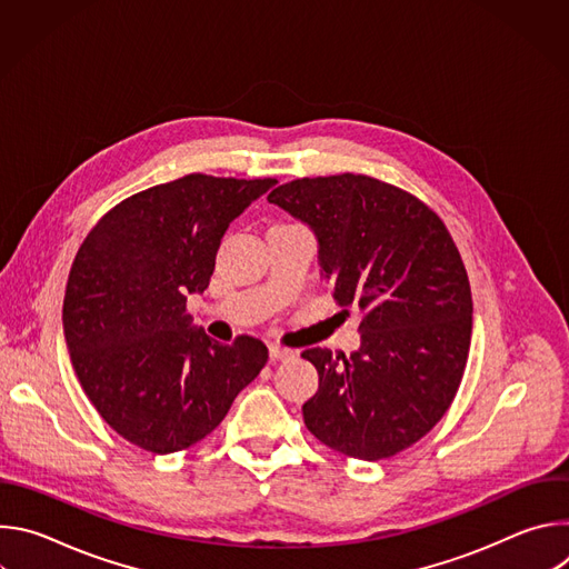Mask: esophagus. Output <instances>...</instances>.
<instances>
[{"instance_id":"obj_1","label":"esophagus","mask_w":569,"mask_h":569,"mask_svg":"<svg viewBox=\"0 0 569 569\" xmlns=\"http://www.w3.org/2000/svg\"><path fill=\"white\" fill-rule=\"evenodd\" d=\"M292 356V351L290 349H283V347H270V358L272 360H286V358H290Z\"/></svg>"}]
</instances>
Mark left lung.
Listing matches in <instances>:
<instances>
[{"label": "left lung", "mask_w": 569, "mask_h": 569, "mask_svg": "<svg viewBox=\"0 0 569 569\" xmlns=\"http://www.w3.org/2000/svg\"><path fill=\"white\" fill-rule=\"evenodd\" d=\"M268 202L310 227L333 297L365 315L351 358L301 353L319 373L306 428L362 461L410 448L450 408L470 349V283L446 224L415 196L353 173L281 184Z\"/></svg>", "instance_id": "8db88e82"}]
</instances>
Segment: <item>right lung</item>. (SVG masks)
Segmentation results:
<instances>
[{"instance_id":"obj_1","label":"right lung","mask_w":569,"mask_h":569,"mask_svg":"<svg viewBox=\"0 0 569 569\" xmlns=\"http://www.w3.org/2000/svg\"><path fill=\"white\" fill-rule=\"evenodd\" d=\"M277 180L184 176L108 211L80 246L62 303L80 387L130 443L169 455L213 432L268 362L250 336L211 340L187 315L231 220Z\"/></svg>"}]
</instances>
